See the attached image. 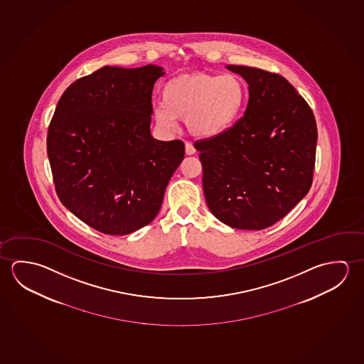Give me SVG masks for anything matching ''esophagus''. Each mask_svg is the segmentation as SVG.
Listing matches in <instances>:
<instances>
[{
	"label": "esophagus",
	"instance_id": "esophagus-1",
	"mask_svg": "<svg viewBox=\"0 0 364 364\" xmlns=\"http://www.w3.org/2000/svg\"><path fill=\"white\" fill-rule=\"evenodd\" d=\"M196 152H197V149H194L193 144H189V142L185 144V154H186V155H194Z\"/></svg>",
	"mask_w": 364,
	"mask_h": 364
}]
</instances>
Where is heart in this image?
<instances>
[{
  "label": "heart",
  "instance_id": "obj_1",
  "mask_svg": "<svg viewBox=\"0 0 364 364\" xmlns=\"http://www.w3.org/2000/svg\"><path fill=\"white\" fill-rule=\"evenodd\" d=\"M247 99V84L236 73H184L164 85L162 102L155 107V119L168 131L176 128L178 118L184 119L191 136L212 139L237 124Z\"/></svg>",
  "mask_w": 364,
  "mask_h": 364
}]
</instances>
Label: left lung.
I'll return each mask as SVG.
<instances>
[{"label": "left lung", "mask_w": 364, "mask_h": 364, "mask_svg": "<svg viewBox=\"0 0 364 364\" xmlns=\"http://www.w3.org/2000/svg\"><path fill=\"white\" fill-rule=\"evenodd\" d=\"M249 85L245 115L231 131L196 144L203 191L217 220L239 230H264L310 191L317 128L314 113L280 75L226 66Z\"/></svg>", "instance_id": "obj_1"}]
</instances>
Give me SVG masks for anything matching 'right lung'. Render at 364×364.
<instances>
[{"instance_id":"1","label":"right lung","mask_w":364,"mask_h":364,"mask_svg":"<svg viewBox=\"0 0 364 364\" xmlns=\"http://www.w3.org/2000/svg\"><path fill=\"white\" fill-rule=\"evenodd\" d=\"M155 65L104 66L67 87L49 124L57 196L90 227L128 235L151 223L184 159V144L151 134Z\"/></svg>"}]
</instances>
